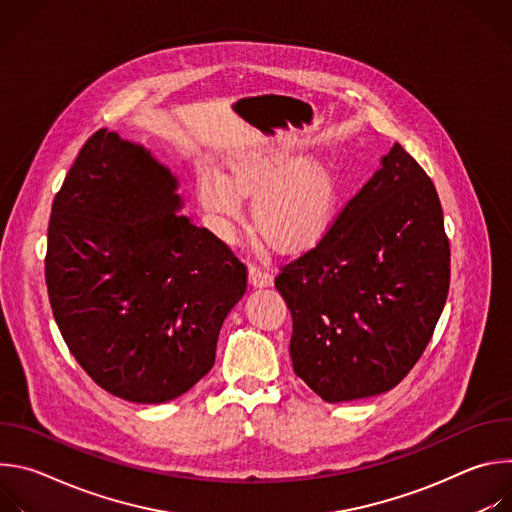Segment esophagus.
Returning a JSON list of instances; mask_svg holds the SVG:
<instances>
[{"mask_svg":"<svg viewBox=\"0 0 512 512\" xmlns=\"http://www.w3.org/2000/svg\"><path fill=\"white\" fill-rule=\"evenodd\" d=\"M249 281L255 287H265V285H271L273 273L269 271V267H263V265L255 263V265L249 267Z\"/></svg>","mask_w":512,"mask_h":512,"instance_id":"1","label":"esophagus"}]
</instances>
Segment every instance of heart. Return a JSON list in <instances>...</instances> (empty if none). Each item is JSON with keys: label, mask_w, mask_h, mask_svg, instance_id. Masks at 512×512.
<instances>
[{"label": "heart", "mask_w": 512, "mask_h": 512, "mask_svg": "<svg viewBox=\"0 0 512 512\" xmlns=\"http://www.w3.org/2000/svg\"><path fill=\"white\" fill-rule=\"evenodd\" d=\"M253 196V225L275 247L296 249L316 241L332 223L338 186L324 162L289 168L285 160L247 156L231 164L225 178L212 168L198 174V198L229 229L241 214V196Z\"/></svg>", "instance_id": "1"}]
</instances>
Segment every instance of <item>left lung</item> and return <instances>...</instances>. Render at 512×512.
Here are the masks:
<instances>
[{"label":"left lung","instance_id":"left-lung-1","mask_svg":"<svg viewBox=\"0 0 512 512\" xmlns=\"http://www.w3.org/2000/svg\"><path fill=\"white\" fill-rule=\"evenodd\" d=\"M279 269L294 373L328 403L391 391L429 344L450 289L431 178L395 143L316 247Z\"/></svg>","mask_w":512,"mask_h":512}]
</instances>
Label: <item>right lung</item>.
<instances>
[{
	"label": "right lung",
	"instance_id": "obj_1",
	"mask_svg": "<svg viewBox=\"0 0 512 512\" xmlns=\"http://www.w3.org/2000/svg\"><path fill=\"white\" fill-rule=\"evenodd\" d=\"M170 170L95 131L52 202L44 259L58 330L85 373L131 403H166L214 364L247 267L180 216Z\"/></svg>",
	"mask_w": 512,
	"mask_h": 512
}]
</instances>
